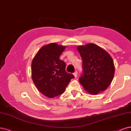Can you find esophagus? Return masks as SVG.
<instances>
[{"mask_svg":"<svg viewBox=\"0 0 131 131\" xmlns=\"http://www.w3.org/2000/svg\"><path fill=\"white\" fill-rule=\"evenodd\" d=\"M77 73H77V71H75V72H74V73H73V75H74L75 78H76V77H77Z\"/></svg>","mask_w":131,"mask_h":131,"instance_id":"esophagus-1","label":"esophagus"}]
</instances>
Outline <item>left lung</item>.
<instances>
[{"mask_svg":"<svg viewBox=\"0 0 131 131\" xmlns=\"http://www.w3.org/2000/svg\"><path fill=\"white\" fill-rule=\"evenodd\" d=\"M83 59L84 72L79 79L86 91L97 94L107 89L112 83L115 67L112 57L94 43L77 46Z\"/></svg>","mask_w":131,"mask_h":131,"instance_id":"1","label":"left lung"}]
</instances>
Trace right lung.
Instances as JSON below:
<instances>
[{
    "instance_id": "obj_1",
    "label": "right lung",
    "mask_w": 131,
    "mask_h": 131,
    "mask_svg": "<svg viewBox=\"0 0 131 131\" xmlns=\"http://www.w3.org/2000/svg\"><path fill=\"white\" fill-rule=\"evenodd\" d=\"M66 46L53 42L43 46L31 64L32 79L37 89L52 98L64 92L74 75L65 71V62L59 59Z\"/></svg>"
}]
</instances>
